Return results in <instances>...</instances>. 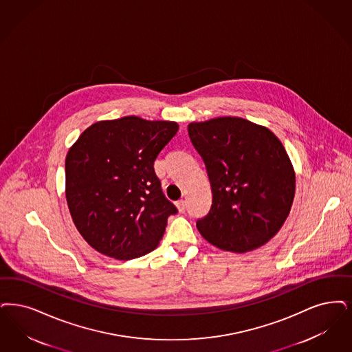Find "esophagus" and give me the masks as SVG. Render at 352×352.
<instances>
[{"label": "esophagus", "instance_id": "1", "mask_svg": "<svg viewBox=\"0 0 352 352\" xmlns=\"http://www.w3.org/2000/svg\"><path fill=\"white\" fill-rule=\"evenodd\" d=\"M177 207H178V210H179V212H184L186 211V207H187V204H186V200H178L177 203Z\"/></svg>", "mask_w": 352, "mask_h": 352}]
</instances>
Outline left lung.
<instances>
[{
	"label": "left lung",
	"mask_w": 352,
	"mask_h": 352,
	"mask_svg": "<svg viewBox=\"0 0 352 352\" xmlns=\"http://www.w3.org/2000/svg\"><path fill=\"white\" fill-rule=\"evenodd\" d=\"M188 136L211 182V210L197 221L213 246L246 253L272 239L295 197V170L280 140L242 118L190 123Z\"/></svg>",
	"instance_id": "obj_1"
}]
</instances>
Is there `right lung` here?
<instances>
[{
    "instance_id": "right-lung-1",
    "label": "right lung",
    "mask_w": 352,
    "mask_h": 352,
    "mask_svg": "<svg viewBox=\"0 0 352 352\" xmlns=\"http://www.w3.org/2000/svg\"><path fill=\"white\" fill-rule=\"evenodd\" d=\"M175 122L124 116L86 128L65 160L72 219L97 252L120 261L155 250L170 214L155 158L178 132Z\"/></svg>"
}]
</instances>
